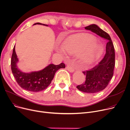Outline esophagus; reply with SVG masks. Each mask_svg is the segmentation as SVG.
Segmentation results:
<instances>
[{"mask_svg": "<svg viewBox=\"0 0 130 130\" xmlns=\"http://www.w3.org/2000/svg\"><path fill=\"white\" fill-rule=\"evenodd\" d=\"M66 69L67 71H69L70 72H71V73H73L74 71V70L73 68V67H72L70 65H67L66 67Z\"/></svg>", "mask_w": 130, "mask_h": 130, "instance_id": "34e87169", "label": "esophagus"}]
</instances>
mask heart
Listing matches in <instances>:
<instances>
[{"instance_id":"heart-1","label":"heart","mask_w":130,"mask_h":130,"mask_svg":"<svg viewBox=\"0 0 130 130\" xmlns=\"http://www.w3.org/2000/svg\"><path fill=\"white\" fill-rule=\"evenodd\" d=\"M95 37L84 34H75L68 37L63 43L58 52L65 55V52L70 55L78 54L80 62L85 65L95 62L103 52L102 45L96 42Z\"/></svg>"}]
</instances>
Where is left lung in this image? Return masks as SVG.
Segmentation results:
<instances>
[{
  "label": "left lung",
  "instance_id": "8db88e82",
  "mask_svg": "<svg viewBox=\"0 0 130 130\" xmlns=\"http://www.w3.org/2000/svg\"><path fill=\"white\" fill-rule=\"evenodd\" d=\"M108 40L106 46V53L99 64L90 70L83 72L86 76L85 82L76 86L79 91L88 93L100 92L106 87L113 77L115 66V51L111 38L108 34L95 24L85 27Z\"/></svg>",
  "mask_w": 130,
  "mask_h": 130
}]
</instances>
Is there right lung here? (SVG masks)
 Here are the masks:
<instances>
[{
  "label": "right lung",
  "instance_id": "right-lung-1",
  "mask_svg": "<svg viewBox=\"0 0 130 130\" xmlns=\"http://www.w3.org/2000/svg\"><path fill=\"white\" fill-rule=\"evenodd\" d=\"M47 25L37 23L34 25ZM18 59L15 52V45L13 48L11 58V69L13 75L18 85L23 89L32 92L44 90L51 83L55 74L60 69H64L65 65L61 63L55 65L51 64L42 70L30 73H25L20 71L17 66Z\"/></svg>",
  "mask_w": 130,
  "mask_h": 130
}]
</instances>
